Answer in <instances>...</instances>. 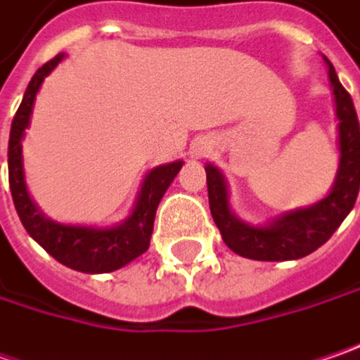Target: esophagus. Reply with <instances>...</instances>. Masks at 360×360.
<instances>
[{"label":"esophagus","mask_w":360,"mask_h":360,"mask_svg":"<svg viewBox=\"0 0 360 360\" xmlns=\"http://www.w3.org/2000/svg\"><path fill=\"white\" fill-rule=\"evenodd\" d=\"M210 150H211V145L207 143V141H197V143H193L191 155H193V157H205Z\"/></svg>","instance_id":"1"}]
</instances>
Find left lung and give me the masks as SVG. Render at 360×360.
I'll return each mask as SVG.
<instances>
[{
    "instance_id": "1",
    "label": "left lung",
    "mask_w": 360,
    "mask_h": 360,
    "mask_svg": "<svg viewBox=\"0 0 360 360\" xmlns=\"http://www.w3.org/2000/svg\"><path fill=\"white\" fill-rule=\"evenodd\" d=\"M324 58V56H322ZM335 94L338 124V169L330 191L321 201L284 211L266 224H248L229 205V187L215 165H205L211 217L226 245L238 256L259 262H288L304 258L330 240L336 227L354 207L360 187V129L351 94L338 82L335 66L324 58Z\"/></svg>"
}]
</instances>
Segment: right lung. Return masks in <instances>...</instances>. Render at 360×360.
I'll return each mask as SVG.
<instances>
[{"label":"right lung","instance_id":"obj_1","mask_svg":"<svg viewBox=\"0 0 360 360\" xmlns=\"http://www.w3.org/2000/svg\"><path fill=\"white\" fill-rule=\"evenodd\" d=\"M64 58L66 54H58L50 62H46L41 68H38L25 88L24 101L13 117L9 131V189L25 231L52 258L76 272L108 274L131 264L133 259L143 256L149 250L157 207L169 185L177 177L183 161H173L150 169L141 183V191L134 199L129 217L122 219L120 224L106 227L78 226V224H60L46 217V213L39 210L27 191L22 141L25 136V129L30 127L34 102L41 88V82L46 80L48 74H52V70Z\"/></svg>","mask_w":360,"mask_h":360}]
</instances>
